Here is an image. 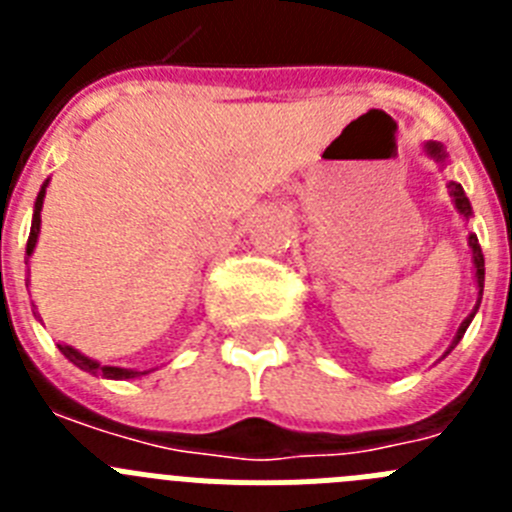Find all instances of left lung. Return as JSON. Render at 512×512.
Returning a JSON list of instances; mask_svg holds the SVG:
<instances>
[{
    "mask_svg": "<svg viewBox=\"0 0 512 512\" xmlns=\"http://www.w3.org/2000/svg\"><path fill=\"white\" fill-rule=\"evenodd\" d=\"M425 153H428V156H431V158H436V161H441V164H443V161H446V151H443L441 143H425ZM449 189H451V197H454L456 210H459L464 217H472V205H469L467 194H464V189H461V184L449 182ZM469 248H472L474 271H477L479 300H482V289H485V256H482V248H479V241H477V235H474V233L469 235ZM479 300H477V307H479ZM477 307H474L472 315H469V318L464 320V323H461V328H459V333H456V338H454V343H451V348H454L456 343L461 341V336L467 333V328H469V323H472V318H474V312H477ZM451 348H449V351H451ZM449 351H446V354H449Z\"/></svg>",
    "mask_w": 512,
    "mask_h": 512,
    "instance_id": "left-lung-1",
    "label": "left lung"
}]
</instances>
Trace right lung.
<instances>
[{"label": "right lung", "mask_w": 512, "mask_h": 512, "mask_svg": "<svg viewBox=\"0 0 512 512\" xmlns=\"http://www.w3.org/2000/svg\"><path fill=\"white\" fill-rule=\"evenodd\" d=\"M45 187H48V182L43 184V189L38 192V200H35V212H33V228H30V238H27V256L33 253L35 243H38V233H40V210H43V197H45ZM27 264V261H25ZM58 348H61V354L66 356V359L71 361V364H76L79 369H84V372H92V374H102V377L107 379H133V377H140V374H148V372H135V369H120V366H102L99 361L89 359V356L79 354L76 348L71 346H61L58 343Z\"/></svg>", "instance_id": "1"}]
</instances>
